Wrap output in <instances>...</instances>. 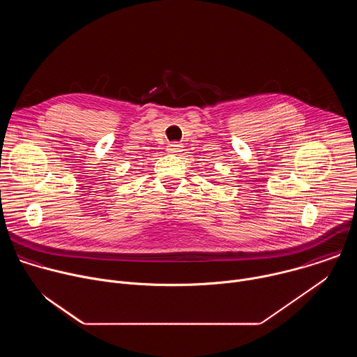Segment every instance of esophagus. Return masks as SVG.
Masks as SVG:
<instances>
[{
	"label": "esophagus",
	"mask_w": 357,
	"mask_h": 357,
	"mask_svg": "<svg viewBox=\"0 0 357 357\" xmlns=\"http://www.w3.org/2000/svg\"><path fill=\"white\" fill-rule=\"evenodd\" d=\"M167 151L169 152V154H178V152L182 151V145L178 144V142H171L167 148Z\"/></svg>",
	"instance_id": "esophagus-1"
}]
</instances>
